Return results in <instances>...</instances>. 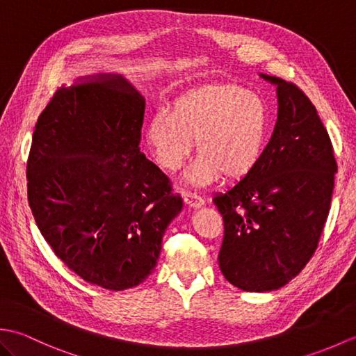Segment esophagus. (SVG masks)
Listing matches in <instances>:
<instances>
[{
  "label": "esophagus",
  "instance_id": "1",
  "mask_svg": "<svg viewBox=\"0 0 356 356\" xmlns=\"http://www.w3.org/2000/svg\"><path fill=\"white\" fill-rule=\"evenodd\" d=\"M184 202L186 207L190 208H200L203 207V203H205V200H203L200 195L197 194H193V193H184Z\"/></svg>",
  "mask_w": 356,
  "mask_h": 356
}]
</instances>
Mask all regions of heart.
Here are the masks:
<instances>
[{
	"label": "heart",
	"mask_w": 356,
	"mask_h": 356,
	"mask_svg": "<svg viewBox=\"0 0 356 356\" xmlns=\"http://www.w3.org/2000/svg\"><path fill=\"white\" fill-rule=\"evenodd\" d=\"M269 138V115L259 96L234 84L202 87L172 102L168 113L149 119L147 139L165 170L176 171L191 153L186 172L193 185L223 176L241 180L259 165Z\"/></svg>",
	"instance_id": "1"
}]
</instances>
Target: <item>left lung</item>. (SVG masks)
Listing matches in <instances>:
<instances>
[{"mask_svg": "<svg viewBox=\"0 0 356 356\" xmlns=\"http://www.w3.org/2000/svg\"><path fill=\"white\" fill-rule=\"evenodd\" d=\"M277 86L278 119L255 170L213 199L223 217L218 266L246 292L275 291L312 259L327 220L337 161L311 99L292 84Z\"/></svg>", "mask_w": 356, "mask_h": 356, "instance_id": "obj_1", "label": "left lung"}]
</instances>
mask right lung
<instances>
[{
	"instance_id": "add662e5",
	"label": "right lung",
	"mask_w": 356,
	"mask_h": 356,
	"mask_svg": "<svg viewBox=\"0 0 356 356\" xmlns=\"http://www.w3.org/2000/svg\"><path fill=\"white\" fill-rule=\"evenodd\" d=\"M143 113V97L118 74L61 87L38 118L29 153L38 229L67 268L108 291L147 280L166 226L184 207L139 151ZM93 147L101 158L72 159Z\"/></svg>"
}]
</instances>
